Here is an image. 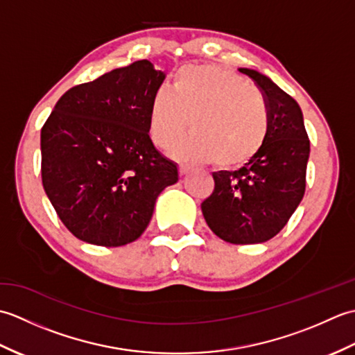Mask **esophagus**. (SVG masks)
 <instances>
[{
  "mask_svg": "<svg viewBox=\"0 0 355 355\" xmlns=\"http://www.w3.org/2000/svg\"><path fill=\"white\" fill-rule=\"evenodd\" d=\"M189 171H192V166H189V164H180V173H182V175H186L187 172Z\"/></svg>",
  "mask_w": 355,
  "mask_h": 355,
  "instance_id": "esophagus-1",
  "label": "esophagus"
}]
</instances>
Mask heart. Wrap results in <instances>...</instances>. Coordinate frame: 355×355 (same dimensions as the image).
<instances>
[{
  "mask_svg": "<svg viewBox=\"0 0 355 355\" xmlns=\"http://www.w3.org/2000/svg\"><path fill=\"white\" fill-rule=\"evenodd\" d=\"M268 108L258 89L233 71L215 65L184 67L169 94L158 92L149 107V135L168 149L189 126L192 134L173 149L180 158L244 164L268 134Z\"/></svg>",
  "mask_w": 355,
  "mask_h": 355,
  "instance_id": "b5f03b06",
  "label": "heart"
}]
</instances>
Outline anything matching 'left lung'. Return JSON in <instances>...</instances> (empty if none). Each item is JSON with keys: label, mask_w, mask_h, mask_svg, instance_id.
Here are the masks:
<instances>
[{"label": "left lung", "mask_w": 355, "mask_h": 355, "mask_svg": "<svg viewBox=\"0 0 355 355\" xmlns=\"http://www.w3.org/2000/svg\"><path fill=\"white\" fill-rule=\"evenodd\" d=\"M254 80L268 108V134L262 148L238 171L214 172L215 189L202 201L205 220L230 244H259L276 236L305 193L310 140L302 110L273 80L239 69Z\"/></svg>", "instance_id": "obj_1"}]
</instances>
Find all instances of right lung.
<instances>
[{"instance_id":"obj_1","label":"right lung","mask_w":355,"mask_h":355,"mask_svg":"<svg viewBox=\"0 0 355 355\" xmlns=\"http://www.w3.org/2000/svg\"><path fill=\"white\" fill-rule=\"evenodd\" d=\"M164 73L146 59L70 88L41 130L42 186L58 216L88 244H130L177 164L149 137V107Z\"/></svg>"}]
</instances>
